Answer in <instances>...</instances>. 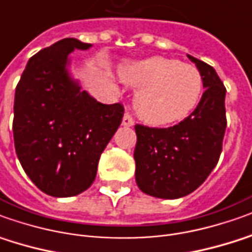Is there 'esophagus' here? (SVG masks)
Wrapping results in <instances>:
<instances>
[{"instance_id":"esophagus-1","label":"esophagus","mask_w":252,"mask_h":252,"mask_svg":"<svg viewBox=\"0 0 252 252\" xmlns=\"http://www.w3.org/2000/svg\"><path fill=\"white\" fill-rule=\"evenodd\" d=\"M134 125V121H133V118L129 115V114H125L123 115L122 119V126H126V127H131Z\"/></svg>"}]
</instances>
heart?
Returning <instances> with one entry per match:
<instances>
[{
	"label": "heart",
	"mask_w": 252,
	"mask_h": 252,
	"mask_svg": "<svg viewBox=\"0 0 252 252\" xmlns=\"http://www.w3.org/2000/svg\"><path fill=\"white\" fill-rule=\"evenodd\" d=\"M119 74L127 85L138 89L134 96L137 115L154 126L182 121L202 97L200 71L174 59L152 56L126 63Z\"/></svg>",
	"instance_id": "1"
}]
</instances>
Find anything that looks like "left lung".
Wrapping results in <instances>:
<instances>
[{"mask_svg":"<svg viewBox=\"0 0 252 252\" xmlns=\"http://www.w3.org/2000/svg\"><path fill=\"white\" fill-rule=\"evenodd\" d=\"M203 78V93L195 111L167 129L137 125L136 182L144 193L180 199L197 189L217 166L226 129V89L216 70L188 55Z\"/></svg>","mask_w":252,"mask_h":252,"instance_id":"1","label":"left lung"}]
</instances>
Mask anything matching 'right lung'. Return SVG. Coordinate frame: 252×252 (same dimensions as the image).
Instances as JSON below:
<instances>
[{
	"instance_id": "right-lung-1",
	"label": "right lung",
	"mask_w": 252,
	"mask_h": 252,
	"mask_svg": "<svg viewBox=\"0 0 252 252\" xmlns=\"http://www.w3.org/2000/svg\"><path fill=\"white\" fill-rule=\"evenodd\" d=\"M92 43L64 38L31 57L17 83L13 140L19 162L43 193L70 197L96 178L100 156L123 118L72 78L70 53Z\"/></svg>"
}]
</instances>
